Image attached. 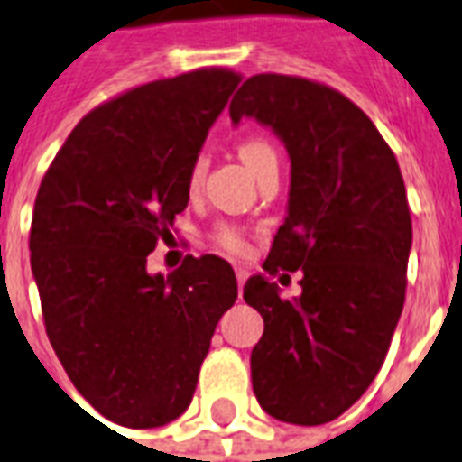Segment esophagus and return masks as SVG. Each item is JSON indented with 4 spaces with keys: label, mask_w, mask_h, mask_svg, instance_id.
I'll return each instance as SVG.
<instances>
[{
    "label": "esophagus",
    "mask_w": 462,
    "mask_h": 462,
    "mask_svg": "<svg viewBox=\"0 0 462 462\" xmlns=\"http://www.w3.org/2000/svg\"><path fill=\"white\" fill-rule=\"evenodd\" d=\"M235 276H237V286H239V291H242V286H245V281L249 273H246V269H235Z\"/></svg>",
    "instance_id": "34e87169"
}]
</instances>
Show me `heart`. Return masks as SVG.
<instances>
[{
	"instance_id": "obj_1",
	"label": "heart",
	"mask_w": 462,
	"mask_h": 462,
	"mask_svg": "<svg viewBox=\"0 0 462 462\" xmlns=\"http://www.w3.org/2000/svg\"><path fill=\"white\" fill-rule=\"evenodd\" d=\"M239 157L245 160V164L254 174H259L263 167H269V164H276L278 154L276 147L271 143L269 137L263 135H246L242 137V143H239ZM203 169H206V154H199L191 164V171H189V184L196 186L203 179ZM210 239H213V245H217L223 252L232 256H245L249 252V242H246L245 232L239 230L237 225L232 223H217L210 232Z\"/></svg>"
}]
</instances>
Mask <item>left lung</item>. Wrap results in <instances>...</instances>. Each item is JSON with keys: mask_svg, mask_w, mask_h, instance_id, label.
<instances>
[{"mask_svg": "<svg viewBox=\"0 0 462 462\" xmlns=\"http://www.w3.org/2000/svg\"><path fill=\"white\" fill-rule=\"evenodd\" d=\"M245 116L276 130L291 154L288 216L263 269L302 271L295 300L263 276L245 283L246 305L263 317L252 387L271 417L317 427L368 390L402 315L411 246L402 171L371 118L315 79L249 77L230 104L232 121Z\"/></svg>", "mask_w": 462, "mask_h": 462, "instance_id": "1", "label": "left lung"}]
</instances>
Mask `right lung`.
<instances>
[{
  "label": "right lung",
  "mask_w": 462,
  "mask_h": 462,
  "mask_svg": "<svg viewBox=\"0 0 462 462\" xmlns=\"http://www.w3.org/2000/svg\"><path fill=\"white\" fill-rule=\"evenodd\" d=\"M242 82L200 67L140 84L84 116L35 196L33 269L48 339L72 385L108 421L162 427L191 404L237 278L216 254L150 276L189 206V171Z\"/></svg>",
  "instance_id": "1"
}]
</instances>
